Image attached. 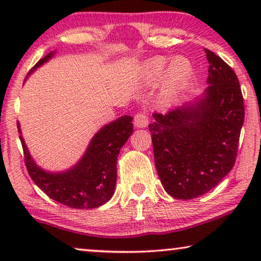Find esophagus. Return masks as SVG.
Returning a JSON list of instances; mask_svg holds the SVG:
<instances>
[{"instance_id":"1","label":"esophagus","mask_w":261,"mask_h":261,"mask_svg":"<svg viewBox=\"0 0 261 261\" xmlns=\"http://www.w3.org/2000/svg\"><path fill=\"white\" fill-rule=\"evenodd\" d=\"M148 124V117L145 113H138L134 116V126L137 128H145Z\"/></svg>"}]
</instances>
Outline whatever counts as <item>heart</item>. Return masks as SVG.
<instances>
[{"mask_svg": "<svg viewBox=\"0 0 261 261\" xmlns=\"http://www.w3.org/2000/svg\"><path fill=\"white\" fill-rule=\"evenodd\" d=\"M144 72L151 83H155L162 78L159 98L164 105H171L177 101L188 88L194 67L185 57H176L169 62L165 57L158 56L144 64Z\"/></svg>", "mask_w": 261, "mask_h": 261, "instance_id": "obj_1", "label": "heart"}]
</instances>
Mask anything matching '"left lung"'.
Returning <instances> with one entry per match:
<instances>
[{
    "mask_svg": "<svg viewBox=\"0 0 261 261\" xmlns=\"http://www.w3.org/2000/svg\"><path fill=\"white\" fill-rule=\"evenodd\" d=\"M209 76L204 94L149 123L156 172L177 199H191L215 188L233 169L244 124V97L233 69L204 49Z\"/></svg>",
    "mask_w": 261,
    "mask_h": 261,
    "instance_id": "8db88e82",
    "label": "left lung"
}]
</instances>
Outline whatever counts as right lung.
Masks as SVG:
<instances>
[{
	"label": "right lung",
	"mask_w": 261,
	"mask_h": 261,
	"mask_svg": "<svg viewBox=\"0 0 261 261\" xmlns=\"http://www.w3.org/2000/svg\"><path fill=\"white\" fill-rule=\"evenodd\" d=\"M53 53L49 52L39 60L30 73L51 59ZM132 120V116L124 115L106 124L94 135L80 162L70 170L58 173L39 167L31 156L22 135H20L28 174L49 198L70 208L92 209L105 204L115 190L117 155L133 133ZM17 128L21 134L19 122Z\"/></svg>",
	"instance_id": "add662e5"
}]
</instances>
